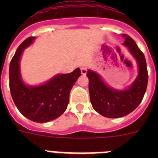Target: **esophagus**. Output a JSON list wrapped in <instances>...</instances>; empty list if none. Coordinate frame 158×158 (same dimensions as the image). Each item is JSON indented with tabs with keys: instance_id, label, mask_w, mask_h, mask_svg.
I'll return each instance as SVG.
<instances>
[{
	"instance_id": "34e87169",
	"label": "esophagus",
	"mask_w": 158,
	"mask_h": 158,
	"mask_svg": "<svg viewBox=\"0 0 158 158\" xmlns=\"http://www.w3.org/2000/svg\"><path fill=\"white\" fill-rule=\"evenodd\" d=\"M81 73L82 74H86V73H87V69L86 68H85V67H82V68H81Z\"/></svg>"
}]
</instances>
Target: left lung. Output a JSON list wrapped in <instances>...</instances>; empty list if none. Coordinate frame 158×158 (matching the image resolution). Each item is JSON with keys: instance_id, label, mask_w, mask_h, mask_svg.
Returning a JSON list of instances; mask_svg holds the SVG:
<instances>
[{"instance_id": "obj_1", "label": "left lung", "mask_w": 158, "mask_h": 158, "mask_svg": "<svg viewBox=\"0 0 158 158\" xmlns=\"http://www.w3.org/2000/svg\"><path fill=\"white\" fill-rule=\"evenodd\" d=\"M123 45L134 55L139 66V75L126 90H116L103 81L96 72L88 70L90 101L96 111L107 118H119L134 111L142 100L148 83V71L144 54L138 47L135 40L127 34Z\"/></svg>"}]
</instances>
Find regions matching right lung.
<instances>
[{
	"mask_svg": "<svg viewBox=\"0 0 158 158\" xmlns=\"http://www.w3.org/2000/svg\"><path fill=\"white\" fill-rule=\"evenodd\" d=\"M35 37H29L19 46L9 65V89L16 107L26 118L36 123L54 120L63 114L69 104V93L81 76L79 68L70 73L58 74L39 86H27L19 73V60L23 50Z\"/></svg>",
	"mask_w": 158,
	"mask_h": 158,
	"instance_id": "add662e5",
	"label": "right lung"
}]
</instances>
